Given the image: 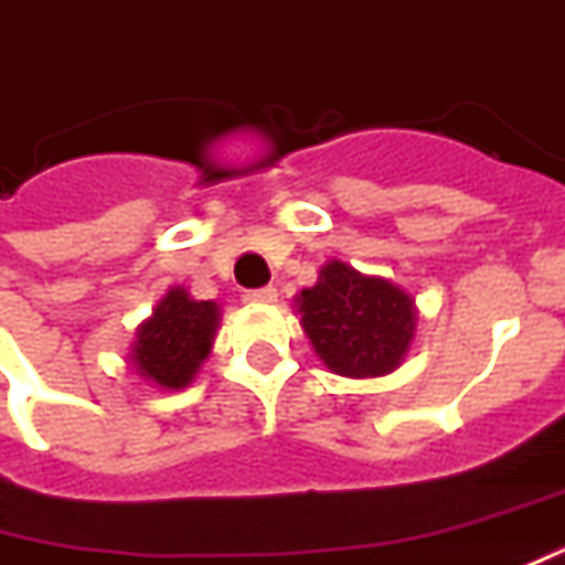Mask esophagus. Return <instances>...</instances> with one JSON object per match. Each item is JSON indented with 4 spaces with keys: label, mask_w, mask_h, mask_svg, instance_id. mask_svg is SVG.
<instances>
[{
    "label": "esophagus",
    "mask_w": 565,
    "mask_h": 565,
    "mask_svg": "<svg viewBox=\"0 0 565 565\" xmlns=\"http://www.w3.org/2000/svg\"><path fill=\"white\" fill-rule=\"evenodd\" d=\"M247 306H266V302H275L278 299V290L275 287H259V290H244L242 296Z\"/></svg>",
    "instance_id": "34e87169"
}]
</instances>
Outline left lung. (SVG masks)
<instances>
[{"instance_id":"1","label":"left lung","mask_w":565,"mask_h":565,"mask_svg":"<svg viewBox=\"0 0 565 565\" xmlns=\"http://www.w3.org/2000/svg\"><path fill=\"white\" fill-rule=\"evenodd\" d=\"M302 330L330 373L385 376L401 366L416 337V299L397 284L361 275L342 259L321 266L318 284L296 296Z\"/></svg>"}]
</instances>
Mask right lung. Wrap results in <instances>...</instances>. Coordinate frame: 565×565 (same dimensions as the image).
Returning a JSON list of instances; mask_svg holds the SVG:
<instances>
[{
	"label": "right lung",
	"mask_w": 565,
	"mask_h": 565,
	"mask_svg": "<svg viewBox=\"0 0 565 565\" xmlns=\"http://www.w3.org/2000/svg\"><path fill=\"white\" fill-rule=\"evenodd\" d=\"M220 306L192 299L186 287H171L137 327L131 345L134 370L164 392H180L195 379L204 358L214 349Z\"/></svg>",
	"instance_id": "1"
}]
</instances>
